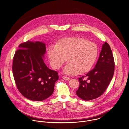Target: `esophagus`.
<instances>
[{
	"label": "esophagus",
	"mask_w": 129,
	"mask_h": 129,
	"mask_svg": "<svg viewBox=\"0 0 129 129\" xmlns=\"http://www.w3.org/2000/svg\"><path fill=\"white\" fill-rule=\"evenodd\" d=\"M62 78L65 80H70L71 79V78L70 77H67V76H63L62 77Z\"/></svg>",
	"instance_id": "esophagus-1"
}]
</instances>
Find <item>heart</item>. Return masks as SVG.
<instances>
[{
  "label": "heart",
  "mask_w": 129,
  "mask_h": 129,
  "mask_svg": "<svg viewBox=\"0 0 129 129\" xmlns=\"http://www.w3.org/2000/svg\"><path fill=\"white\" fill-rule=\"evenodd\" d=\"M97 55L96 44L79 37L62 39L48 50L50 64L54 69H60L68 58L69 63L63 69V73L69 75L88 72L93 66Z\"/></svg>",
  "instance_id": "heart-1"
}]
</instances>
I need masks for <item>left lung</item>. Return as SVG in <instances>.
I'll return each mask as SVG.
<instances>
[{
	"label": "left lung",
	"instance_id": "1",
	"mask_svg": "<svg viewBox=\"0 0 129 129\" xmlns=\"http://www.w3.org/2000/svg\"><path fill=\"white\" fill-rule=\"evenodd\" d=\"M115 63L110 47L107 42L102 45L95 68L79 78V86L76 94L85 101L96 99L105 92L114 73Z\"/></svg>",
	"mask_w": 129,
	"mask_h": 129
}]
</instances>
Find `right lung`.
Returning a JSON list of instances; mask_svg holds the SVG:
<instances>
[{
    "label": "right lung",
    "instance_id": "right-lung-1",
    "mask_svg": "<svg viewBox=\"0 0 129 129\" xmlns=\"http://www.w3.org/2000/svg\"><path fill=\"white\" fill-rule=\"evenodd\" d=\"M45 44L28 41L21 44L14 55L12 71L16 85L27 99L42 101L51 96L58 73L44 61Z\"/></svg>",
    "mask_w": 129,
    "mask_h": 129
}]
</instances>
